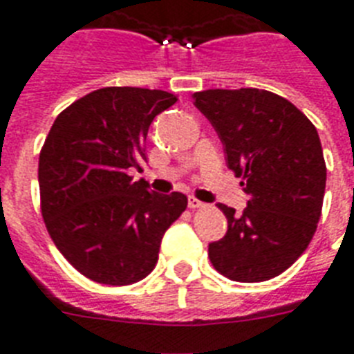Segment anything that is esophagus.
I'll use <instances>...</instances> for the list:
<instances>
[{
  "mask_svg": "<svg viewBox=\"0 0 354 354\" xmlns=\"http://www.w3.org/2000/svg\"><path fill=\"white\" fill-rule=\"evenodd\" d=\"M188 206H190L192 210H199V208H205V203H201L199 199H195V197H190L188 199Z\"/></svg>",
  "mask_w": 354,
  "mask_h": 354,
  "instance_id": "obj_1",
  "label": "esophagus"
}]
</instances>
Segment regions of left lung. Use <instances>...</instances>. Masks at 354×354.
Returning <instances> with one entry per match:
<instances>
[{"label": "left lung", "instance_id": "left-lung-1", "mask_svg": "<svg viewBox=\"0 0 354 354\" xmlns=\"http://www.w3.org/2000/svg\"><path fill=\"white\" fill-rule=\"evenodd\" d=\"M192 98L250 195L241 214L219 205L228 232L208 245L212 265L241 283L276 278L305 252L320 221L327 168L315 124L287 98L256 87Z\"/></svg>", "mask_w": 354, "mask_h": 354}]
</instances>
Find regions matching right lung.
Returning <instances> with one entry per match:
<instances>
[{
	"label": "right lung",
	"instance_id": "1",
	"mask_svg": "<svg viewBox=\"0 0 354 354\" xmlns=\"http://www.w3.org/2000/svg\"><path fill=\"white\" fill-rule=\"evenodd\" d=\"M174 93L102 87L56 117L38 164L39 208L50 239L86 278L131 285L159 259L160 239L186 210L185 194L146 190L144 142Z\"/></svg>",
	"mask_w": 354,
	"mask_h": 354
}]
</instances>
